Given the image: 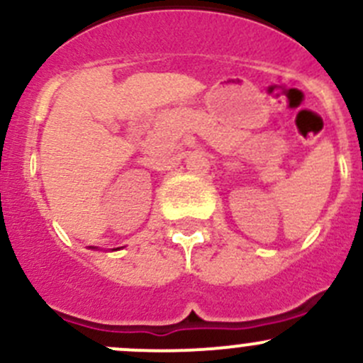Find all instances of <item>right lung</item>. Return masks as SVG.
<instances>
[{
    "label": "right lung",
    "instance_id": "add662e5",
    "mask_svg": "<svg viewBox=\"0 0 363 363\" xmlns=\"http://www.w3.org/2000/svg\"><path fill=\"white\" fill-rule=\"evenodd\" d=\"M117 250H119V247H117Z\"/></svg>",
    "mask_w": 363,
    "mask_h": 363
}]
</instances>
